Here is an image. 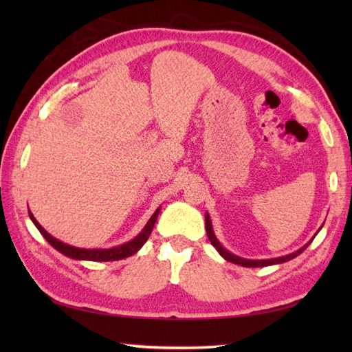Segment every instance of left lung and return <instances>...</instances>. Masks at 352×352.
<instances>
[{"label": "left lung", "instance_id": "obj_1", "mask_svg": "<svg viewBox=\"0 0 352 352\" xmlns=\"http://www.w3.org/2000/svg\"><path fill=\"white\" fill-rule=\"evenodd\" d=\"M206 231H207V237L208 241L212 242V245L216 248V251H218L221 256L226 258L227 261H231V263H236V265H241V266H245V267H263V266H271V265H278V263H284V261H289L292 258H295L296 256H300V254L307 248V246L310 245V242L307 245H304L302 248H300L295 252L292 254H287V256H283V257H276V258H267V260H248V258H242L239 256H234V254H231L230 251H227L223 246L219 243L218 239H216L214 233H213V228H212V221H210V216H208V213H206Z\"/></svg>", "mask_w": 352, "mask_h": 352}]
</instances>
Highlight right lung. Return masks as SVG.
I'll list each match as a JSON object with an SVG mask.
<instances>
[{"label":"right lung","mask_w":352,"mask_h":352,"mask_svg":"<svg viewBox=\"0 0 352 352\" xmlns=\"http://www.w3.org/2000/svg\"><path fill=\"white\" fill-rule=\"evenodd\" d=\"M159 213H160V207L157 208L154 214L149 218L144 230H142L136 237L131 239L130 242L115 246V248H109V250H85V248H77V246H72L68 243H63L62 241H58V239L52 237L48 231H45V228L41 226V223L36 221L33 213L28 210L30 219L33 221L36 228L41 231V234L47 239L52 248H56L58 252H62L63 256L71 257L74 260H89V261H115V260H121V258L133 256V254H136L142 248V246H144V243L148 241V237H149V234H151Z\"/></svg>","instance_id":"add662e5"}]
</instances>
